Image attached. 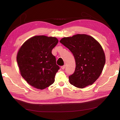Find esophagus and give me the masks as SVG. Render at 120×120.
<instances>
[{"instance_id": "esophagus-1", "label": "esophagus", "mask_w": 120, "mask_h": 120, "mask_svg": "<svg viewBox=\"0 0 120 120\" xmlns=\"http://www.w3.org/2000/svg\"><path fill=\"white\" fill-rule=\"evenodd\" d=\"M65 68H66V66H65V65H64V66H63L61 67V68L62 69V70H64Z\"/></svg>"}]
</instances>
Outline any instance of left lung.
I'll return each mask as SVG.
<instances>
[{
    "mask_svg": "<svg viewBox=\"0 0 120 120\" xmlns=\"http://www.w3.org/2000/svg\"><path fill=\"white\" fill-rule=\"evenodd\" d=\"M60 42L75 59V71L68 77L71 84L81 89L92 85L100 77L106 62L101 45L91 36L84 34L64 38Z\"/></svg>",
    "mask_w": 120,
    "mask_h": 120,
    "instance_id": "obj_1",
    "label": "left lung"
}]
</instances>
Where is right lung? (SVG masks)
Returning <instances> with one entry per match:
<instances>
[{
  "mask_svg": "<svg viewBox=\"0 0 120 120\" xmlns=\"http://www.w3.org/2000/svg\"><path fill=\"white\" fill-rule=\"evenodd\" d=\"M58 42L54 37L34 36L18 52L16 60L21 75L34 88L43 90L54 82L60 67L52 51Z\"/></svg>",
  "mask_w": 120,
  "mask_h": 120,
  "instance_id": "1",
  "label": "right lung"
}]
</instances>
